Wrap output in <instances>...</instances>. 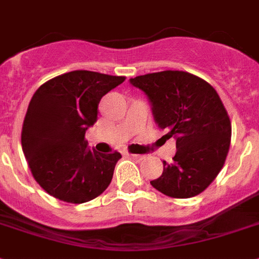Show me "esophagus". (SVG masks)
<instances>
[{
    "label": "esophagus",
    "instance_id": "obj_1",
    "mask_svg": "<svg viewBox=\"0 0 259 259\" xmlns=\"http://www.w3.org/2000/svg\"><path fill=\"white\" fill-rule=\"evenodd\" d=\"M127 156L133 158V159H138V160H142L143 158H145V155H138V154H127Z\"/></svg>",
    "mask_w": 259,
    "mask_h": 259
}]
</instances>
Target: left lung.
I'll return each instance as SVG.
<instances>
[{"label":"left lung","mask_w":259,"mask_h":259,"mask_svg":"<svg viewBox=\"0 0 259 259\" xmlns=\"http://www.w3.org/2000/svg\"><path fill=\"white\" fill-rule=\"evenodd\" d=\"M145 92L155 122L177 140L172 162L151 186L175 199L203 192L223 168L232 137L228 112L216 89L184 71H162L130 79Z\"/></svg>","instance_id":"left-lung-1"}]
</instances>
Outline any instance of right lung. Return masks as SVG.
<instances>
[{"mask_svg":"<svg viewBox=\"0 0 259 259\" xmlns=\"http://www.w3.org/2000/svg\"><path fill=\"white\" fill-rule=\"evenodd\" d=\"M123 81V76L72 71L36 89L21 142L32 177L51 196L81 204L108 188L121 154L88 149L85 132L97 121L101 97Z\"/></svg>","mask_w":259,"mask_h":259,"instance_id":"add662e5","label":"right lung"}]
</instances>
